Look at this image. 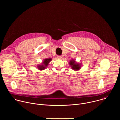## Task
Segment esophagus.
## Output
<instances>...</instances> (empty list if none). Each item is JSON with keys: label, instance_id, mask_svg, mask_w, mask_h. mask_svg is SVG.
Listing matches in <instances>:
<instances>
[{"label": "esophagus", "instance_id": "1", "mask_svg": "<svg viewBox=\"0 0 120 120\" xmlns=\"http://www.w3.org/2000/svg\"><path fill=\"white\" fill-rule=\"evenodd\" d=\"M57 58L58 59H61L62 58V56H57Z\"/></svg>", "mask_w": 120, "mask_h": 120}]
</instances>
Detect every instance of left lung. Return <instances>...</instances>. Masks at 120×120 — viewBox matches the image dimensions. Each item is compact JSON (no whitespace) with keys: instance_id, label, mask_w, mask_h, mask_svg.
<instances>
[{"instance_id":"left-lung-1","label":"left lung","mask_w":120,"mask_h":120,"mask_svg":"<svg viewBox=\"0 0 120 120\" xmlns=\"http://www.w3.org/2000/svg\"><path fill=\"white\" fill-rule=\"evenodd\" d=\"M69 65L70 67H71L72 69L74 71H78L80 70L82 67V64L80 63H77L75 61V60L72 59L69 62Z\"/></svg>"}]
</instances>
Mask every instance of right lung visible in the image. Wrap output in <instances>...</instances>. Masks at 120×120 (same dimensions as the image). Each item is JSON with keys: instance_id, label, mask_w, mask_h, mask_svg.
<instances>
[{"instance_id": "right-lung-1", "label": "right lung", "mask_w": 120, "mask_h": 120, "mask_svg": "<svg viewBox=\"0 0 120 120\" xmlns=\"http://www.w3.org/2000/svg\"><path fill=\"white\" fill-rule=\"evenodd\" d=\"M52 58H45L43 60L42 63H41L40 64H38L37 66L38 68V69L42 71L45 69L46 67H48V65L49 64V63L52 61Z\"/></svg>"}]
</instances>
